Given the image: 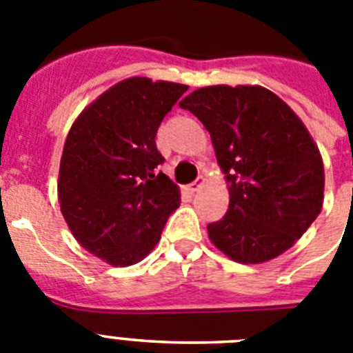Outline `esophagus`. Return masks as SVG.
<instances>
[{
    "mask_svg": "<svg viewBox=\"0 0 353 353\" xmlns=\"http://www.w3.org/2000/svg\"><path fill=\"white\" fill-rule=\"evenodd\" d=\"M203 183H204V177L199 176V177H197V179H195L194 183H190V185H188V190H190L192 194H194V192H197L201 188V186H203Z\"/></svg>",
    "mask_w": 353,
    "mask_h": 353,
    "instance_id": "obj_1",
    "label": "esophagus"
}]
</instances>
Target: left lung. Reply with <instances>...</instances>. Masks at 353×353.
<instances>
[{
    "instance_id": "8db88e82",
    "label": "left lung",
    "mask_w": 353,
    "mask_h": 353,
    "mask_svg": "<svg viewBox=\"0 0 353 353\" xmlns=\"http://www.w3.org/2000/svg\"><path fill=\"white\" fill-rule=\"evenodd\" d=\"M203 121L230 183L226 215L210 241L241 263L282 254L316 221L325 170L292 109L260 85H210L179 102Z\"/></svg>"
}]
</instances>
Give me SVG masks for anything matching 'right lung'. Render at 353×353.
Masks as SVG:
<instances>
[{"instance_id":"1","label":"right lung","mask_w":353,"mask_h":353,"mask_svg":"<svg viewBox=\"0 0 353 353\" xmlns=\"http://www.w3.org/2000/svg\"><path fill=\"white\" fill-rule=\"evenodd\" d=\"M188 85L134 77L100 94L71 125L59 203L82 248L111 265L152 251L181 197L158 167L156 132Z\"/></svg>"}]
</instances>
